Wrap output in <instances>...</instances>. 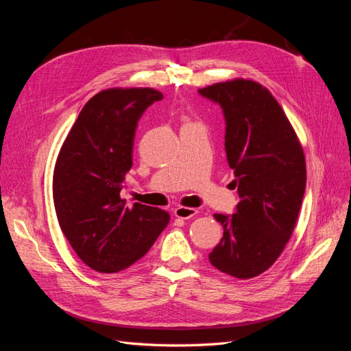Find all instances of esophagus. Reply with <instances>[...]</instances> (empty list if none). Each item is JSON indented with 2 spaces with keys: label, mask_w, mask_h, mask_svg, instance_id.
I'll use <instances>...</instances> for the list:
<instances>
[{
  "label": "esophagus",
  "mask_w": 351,
  "mask_h": 351,
  "mask_svg": "<svg viewBox=\"0 0 351 351\" xmlns=\"http://www.w3.org/2000/svg\"><path fill=\"white\" fill-rule=\"evenodd\" d=\"M197 214V209L195 208H186V206H180L174 210V215L180 219H189L193 218Z\"/></svg>",
  "instance_id": "esophagus-1"
}]
</instances>
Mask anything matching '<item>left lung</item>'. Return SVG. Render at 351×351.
Listing matches in <instances>:
<instances>
[{
	"label": "left lung",
	"mask_w": 351,
	"mask_h": 351,
	"mask_svg": "<svg viewBox=\"0 0 351 351\" xmlns=\"http://www.w3.org/2000/svg\"><path fill=\"white\" fill-rule=\"evenodd\" d=\"M226 117V152L240 202L231 217L215 214L224 228L209 253L217 269L254 278L269 269L290 240L306 187V159L290 120L272 93L250 79L200 88Z\"/></svg>",
	"instance_id": "8db88e82"
}]
</instances>
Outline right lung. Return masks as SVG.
Here are the masks:
<instances>
[{"instance_id": "1", "label": "right lung", "mask_w": 351, "mask_h": 351, "mask_svg": "<svg viewBox=\"0 0 351 351\" xmlns=\"http://www.w3.org/2000/svg\"><path fill=\"white\" fill-rule=\"evenodd\" d=\"M162 93L154 88H110L82 108L57 156L52 197L61 231L89 268L120 272L143 258L169 222L159 208L120 197L133 164L134 132Z\"/></svg>"}]
</instances>
